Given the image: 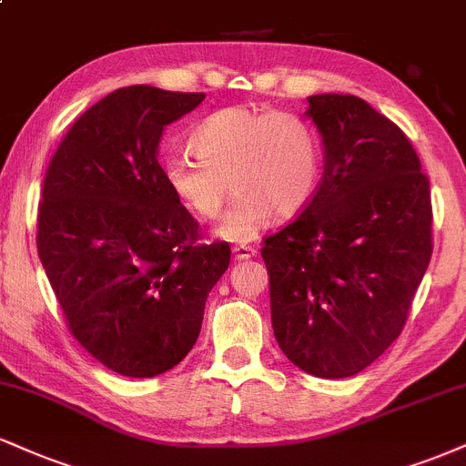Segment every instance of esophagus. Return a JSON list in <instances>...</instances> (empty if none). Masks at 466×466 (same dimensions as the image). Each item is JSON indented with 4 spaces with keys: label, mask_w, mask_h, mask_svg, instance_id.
<instances>
[{
    "label": "esophagus",
    "mask_w": 466,
    "mask_h": 466,
    "mask_svg": "<svg viewBox=\"0 0 466 466\" xmlns=\"http://www.w3.org/2000/svg\"><path fill=\"white\" fill-rule=\"evenodd\" d=\"M232 251L237 260H249V258L256 256V249L251 248V245H237Z\"/></svg>",
    "instance_id": "obj_1"
}]
</instances>
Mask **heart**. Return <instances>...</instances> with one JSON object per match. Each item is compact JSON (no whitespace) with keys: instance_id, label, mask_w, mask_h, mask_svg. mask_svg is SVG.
I'll use <instances>...</instances> for the list:
<instances>
[{"instance_id":"heart-1","label":"heart","mask_w":466,"mask_h":466,"mask_svg":"<svg viewBox=\"0 0 466 466\" xmlns=\"http://www.w3.org/2000/svg\"><path fill=\"white\" fill-rule=\"evenodd\" d=\"M188 154L169 156L162 177L190 215L212 221L229 188L237 193L218 223V237L254 238L273 217L304 212L323 173L321 134L290 110L229 106L195 130Z\"/></svg>"}]
</instances>
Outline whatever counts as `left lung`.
<instances>
[{
	"mask_svg": "<svg viewBox=\"0 0 466 466\" xmlns=\"http://www.w3.org/2000/svg\"><path fill=\"white\" fill-rule=\"evenodd\" d=\"M325 169L310 206L262 240L279 350L350 378L401 334L431 258L430 179L393 121L354 95H312Z\"/></svg>",
	"mask_w": 466,
	"mask_h": 466,
	"instance_id": "1",
	"label": "left lung"
}]
</instances>
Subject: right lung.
<instances>
[{
	"instance_id": "right-lung-1",
	"label": "right lung",
	"mask_w": 466,
	"mask_h": 466,
	"mask_svg": "<svg viewBox=\"0 0 466 466\" xmlns=\"http://www.w3.org/2000/svg\"><path fill=\"white\" fill-rule=\"evenodd\" d=\"M204 97L116 88L73 123L45 173L38 258L77 343L127 378L184 360L229 265L226 240L199 243L158 162L162 130Z\"/></svg>"
}]
</instances>
